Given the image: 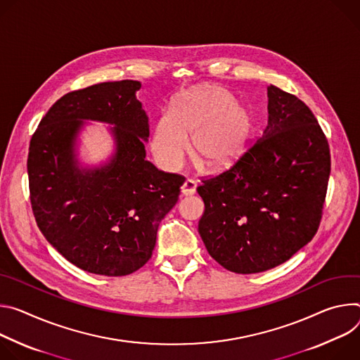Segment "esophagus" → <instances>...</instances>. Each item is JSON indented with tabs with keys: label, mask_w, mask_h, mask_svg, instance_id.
I'll use <instances>...</instances> for the list:
<instances>
[{
	"label": "esophagus",
	"mask_w": 360,
	"mask_h": 360,
	"mask_svg": "<svg viewBox=\"0 0 360 360\" xmlns=\"http://www.w3.org/2000/svg\"><path fill=\"white\" fill-rule=\"evenodd\" d=\"M195 187H197V183L191 179H187L181 186V194L183 195H191V194L195 193Z\"/></svg>",
	"instance_id": "34e87169"
}]
</instances>
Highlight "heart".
I'll return each instance as SVG.
<instances>
[{
    "label": "heart",
    "mask_w": 360,
    "mask_h": 360,
    "mask_svg": "<svg viewBox=\"0 0 360 360\" xmlns=\"http://www.w3.org/2000/svg\"><path fill=\"white\" fill-rule=\"evenodd\" d=\"M252 120L248 108L233 101L220 86L203 84L183 93L172 111L157 118L151 151L160 166L179 170L188 153L209 169H221L237 158L249 139Z\"/></svg>",
    "instance_id": "b5f03b06"
}]
</instances>
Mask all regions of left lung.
<instances>
[{
	"mask_svg": "<svg viewBox=\"0 0 360 360\" xmlns=\"http://www.w3.org/2000/svg\"><path fill=\"white\" fill-rule=\"evenodd\" d=\"M263 136L223 173L202 180L198 233L224 269H273L307 245L322 220L330 174L329 143L296 96L267 87Z\"/></svg>",
	"mask_w": 360,
	"mask_h": 360,
	"instance_id": "1",
	"label": "left lung"
}]
</instances>
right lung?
<instances>
[{"label": "right lung", "mask_w": 360, "mask_h": 360, "mask_svg": "<svg viewBox=\"0 0 360 360\" xmlns=\"http://www.w3.org/2000/svg\"><path fill=\"white\" fill-rule=\"evenodd\" d=\"M140 87L123 79L71 91L53 104L30 141L37 226L60 255L89 273L127 276L143 267L184 183L146 160L148 117L136 97ZM83 119L116 126V153L97 169H79L75 158Z\"/></svg>", "instance_id": "1"}]
</instances>
